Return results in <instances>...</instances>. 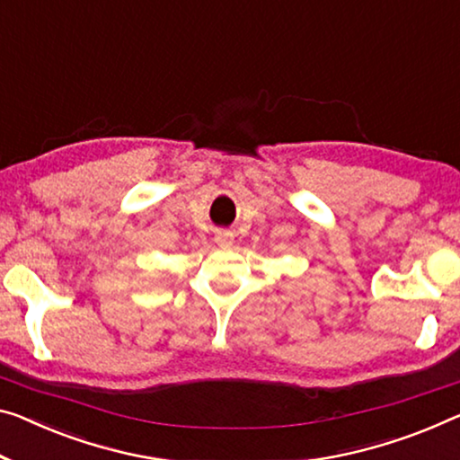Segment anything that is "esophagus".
<instances>
[{"label":"esophagus","mask_w":460,"mask_h":460,"mask_svg":"<svg viewBox=\"0 0 460 460\" xmlns=\"http://www.w3.org/2000/svg\"><path fill=\"white\" fill-rule=\"evenodd\" d=\"M216 243L220 246H230L234 243V234L230 230H217L216 232Z\"/></svg>","instance_id":"obj_1"}]
</instances>
